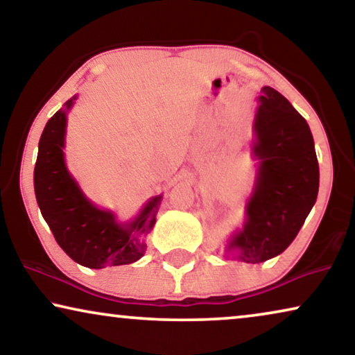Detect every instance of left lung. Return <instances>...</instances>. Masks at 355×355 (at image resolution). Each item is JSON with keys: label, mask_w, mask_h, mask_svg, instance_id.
Segmentation results:
<instances>
[{"label": "left lung", "mask_w": 355, "mask_h": 355, "mask_svg": "<svg viewBox=\"0 0 355 355\" xmlns=\"http://www.w3.org/2000/svg\"><path fill=\"white\" fill-rule=\"evenodd\" d=\"M254 145L260 159L247 221L231 242L245 263H260L288 249L318 196L320 169L313 137L302 116L279 92L260 90Z\"/></svg>", "instance_id": "8db88e82"}]
</instances>
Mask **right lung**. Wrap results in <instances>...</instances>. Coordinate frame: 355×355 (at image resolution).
Instances as JSON below:
<instances>
[{
    "label": "right lung",
    "instance_id": "1",
    "mask_svg": "<svg viewBox=\"0 0 355 355\" xmlns=\"http://www.w3.org/2000/svg\"><path fill=\"white\" fill-rule=\"evenodd\" d=\"M72 100L66 103L67 108ZM66 113L48 121L38 144L33 186L40 211L55 239L72 260L87 268L129 265L145 254L142 237L152 231L162 197L150 200L128 226L87 200L64 164Z\"/></svg>",
    "mask_w": 355,
    "mask_h": 355
}]
</instances>
